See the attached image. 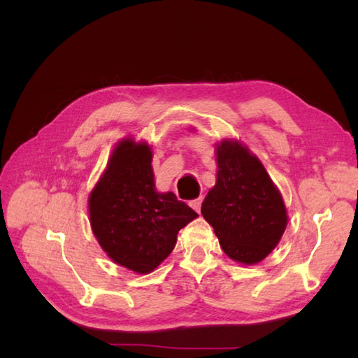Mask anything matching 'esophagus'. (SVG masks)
Returning <instances> with one entry per match:
<instances>
[{
	"instance_id": "34e87169",
	"label": "esophagus",
	"mask_w": 358,
	"mask_h": 358,
	"mask_svg": "<svg viewBox=\"0 0 358 358\" xmlns=\"http://www.w3.org/2000/svg\"><path fill=\"white\" fill-rule=\"evenodd\" d=\"M201 203H203V199L200 196V199H196V200H192V201H191V206H192L196 212H200V209H201Z\"/></svg>"
}]
</instances>
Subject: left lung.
I'll list each match as a JSON object with an SVG mask.
<instances>
[{
    "label": "left lung",
    "mask_w": 358,
    "mask_h": 358,
    "mask_svg": "<svg viewBox=\"0 0 358 358\" xmlns=\"http://www.w3.org/2000/svg\"><path fill=\"white\" fill-rule=\"evenodd\" d=\"M217 183L201 204L227 257L255 264L271 254L283 235V199L262 162L234 140L217 144Z\"/></svg>",
    "instance_id": "left-lung-1"
}]
</instances>
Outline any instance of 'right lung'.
Returning <instances> with one entry per match:
<instances>
[{
    "instance_id": "add662e5",
    "label": "right lung",
    "mask_w": 358,
    "mask_h": 358,
    "mask_svg": "<svg viewBox=\"0 0 358 358\" xmlns=\"http://www.w3.org/2000/svg\"><path fill=\"white\" fill-rule=\"evenodd\" d=\"M152 152L126 138L89 196L90 226L103 250L120 266L149 273L169 255L177 234L199 217L172 192H157Z\"/></svg>"
}]
</instances>
